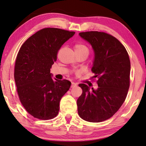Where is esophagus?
<instances>
[{
    "label": "esophagus",
    "mask_w": 146,
    "mask_h": 146,
    "mask_svg": "<svg viewBox=\"0 0 146 146\" xmlns=\"http://www.w3.org/2000/svg\"><path fill=\"white\" fill-rule=\"evenodd\" d=\"M76 86H77V84H76V83H74V82H72V83H71V88H74V87H76Z\"/></svg>",
    "instance_id": "esophagus-1"
}]
</instances>
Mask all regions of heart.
<instances>
[{"label":"heart","mask_w":146,"mask_h":146,"mask_svg":"<svg viewBox=\"0 0 146 146\" xmlns=\"http://www.w3.org/2000/svg\"><path fill=\"white\" fill-rule=\"evenodd\" d=\"M74 48H75V51L76 54L85 55L86 57H87L89 54V48L87 46L83 44V43H77L74 46Z\"/></svg>","instance_id":"b5f03b06"}]
</instances>
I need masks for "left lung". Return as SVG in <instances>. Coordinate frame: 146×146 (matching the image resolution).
Masks as SVG:
<instances>
[{"label":"left lung","instance_id":"obj_1","mask_svg":"<svg viewBox=\"0 0 146 146\" xmlns=\"http://www.w3.org/2000/svg\"><path fill=\"white\" fill-rule=\"evenodd\" d=\"M79 35L94 49L92 71L98 80L97 90L78 85L83 91L77 100L78 115L88 122H103L112 117L125 100L130 86L129 56L122 43L107 33L88 31Z\"/></svg>","mask_w":146,"mask_h":146}]
</instances>
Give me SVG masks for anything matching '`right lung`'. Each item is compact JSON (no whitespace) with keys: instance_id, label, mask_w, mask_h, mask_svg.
Here are the masks:
<instances>
[{"instance_id":"1","label":"right lung","mask_w":146,"mask_h":146,"mask_svg":"<svg viewBox=\"0 0 146 146\" xmlns=\"http://www.w3.org/2000/svg\"><path fill=\"white\" fill-rule=\"evenodd\" d=\"M75 32L47 27L27 39L19 51L14 80L19 98L30 115L40 120L57 116L62 97L69 90L67 80H52L50 69L61 46Z\"/></svg>"}]
</instances>
